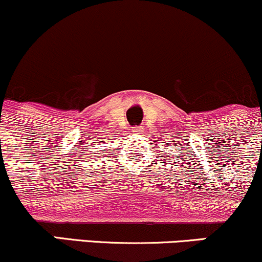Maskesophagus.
Instances as JSON below:
<instances>
[{"instance_id":"1","label":"esophagus","mask_w":262,"mask_h":262,"mask_svg":"<svg viewBox=\"0 0 262 262\" xmlns=\"http://www.w3.org/2000/svg\"><path fill=\"white\" fill-rule=\"evenodd\" d=\"M133 132H134V133L139 134V133H143V129L138 128V127H134V128H133Z\"/></svg>"}]
</instances>
